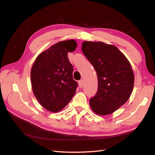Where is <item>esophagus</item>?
Segmentation results:
<instances>
[{
	"mask_svg": "<svg viewBox=\"0 0 155 155\" xmlns=\"http://www.w3.org/2000/svg\"><path fill=\"white\" fill-rule=\"evenodd\" d=\"M78 85H79L80 87H83V80H80L78 82Z\"/></svg>",
	"mask_w": 155,
	"mask_h": 155,
	"instance_id": "esophagus-1",
	"label": "esophagus"
}]
</instances>
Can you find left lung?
Here are the masks:
<instances>
[{
    "instance_id": "left-lung-1",
    "label": "left lung",
    "mask_w": 155,
    "mask_h": 155,
    "mask_svg": "<svg viewBox=\"0 0 155 155\" xmlns=\"http://www.w3.org/2000/svg\"><path fill=\"white\" fill-rule=\"evenodd\" d=\"M82 51L97 72L98 91L90 106L94 113H113L130 98L134 76L127 58L116 46L103 42L84 41Z\"/></svg>"
}]
</instances>
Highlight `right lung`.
<instances>
[{
    "label": "right lung",
    "instance_id": "right-lung-1",
    "mask_svg": "<svg viewBox=\"0 0 155 155\" xmlns=\"http://www.w3.org/2000/svg\"><path fill=\"white\" fill-rule=\"evenodd\" d=\"M77 47L74 39L58 42L39 54L32 64V92L41 106L52 113L63 109L77 91L73 67L68 58V52Z\"/></svg>",
    "mask_w": 155,
    "mask_h": 155
}]
</instances>
